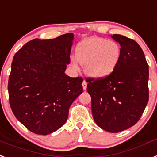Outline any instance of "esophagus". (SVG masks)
<instances>
[{
	"label": "esophagus",
	"instance_id": "obj_1",
	"mask_svg": "<svg viewBox=\"0 0 157 157\" xmlns=\"http://www.w3.org/2000/svg\"><path fill=\"white\" fill-rule=\"evenodd\" d=\"M82 88H83L84 90H86L87 88V82H86V80H83V82H82Z\"/></svg>",
	"mask_w": 157,
	"mask_h": 157
}]
</instances>
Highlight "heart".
I'll return each mask as SVG.
<instances>
[{
	"label": "heart",
	"mask_w": 157,
	"mask_h": 157,
	"mask_svg": "<svg viewBox=\"0 0 157 157\" xmlns=\"http://www.w3.org/2000/svg\"><path fill=\"white\" fill-rule=\"evenodd\" d=\"M121 48L113 40L92 37L78 44L76 58L71 59L75 70L79 69V63L86 67L88 75L101 79L114 71L121 59Z\"/></svg>",
	"instance_id": "1"
}]
</instances>
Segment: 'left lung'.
<instances>
[{
	"label": "left lung",
	"instance_id": "obj_1",
	"mask_svg": "<svg viewBox=\"0 0 157 157\" xmlns=\"http://www.w3.org/2000/svg\"><path fill=\"white\" fill-rule=\"evenodd\" d=\"M121 45V59L114 71L105 78H87L93 117L100 128L118 132L134 125L148 101V65L139 44L114 34Z\"/></svg>",
	"mask_w": 157,
	"mask_h": 157
}]
</instances>
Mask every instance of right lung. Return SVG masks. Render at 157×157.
<instances>
[{"label":"right lung","mask_w":157,"mask_h":157,"mask_svg":"<svg viewBox=\"0 0 157 157\" xmlns=\"http://www.w3.org/2000/svg\"><path fill=\"white\" fill-rule=\"evenodd\" d=\"M74 34L34 39L15 54L8 90L15 117L29 130L50 134L65 124L69 108L82 93V78L65 74Z\"/></svg>","instance_id":"1"}]
</instances>
